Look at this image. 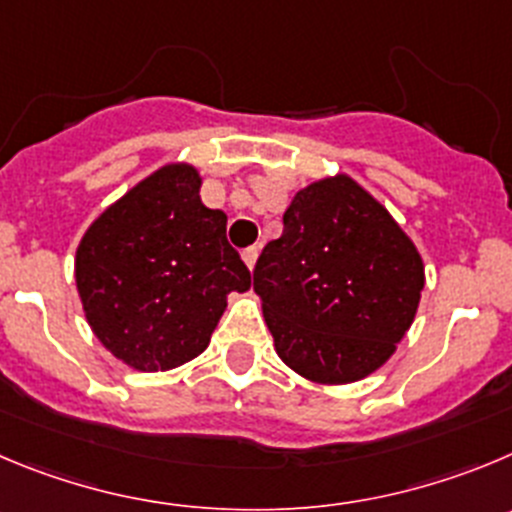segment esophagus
I'll return each mask as SVG.
<instances>
[{
    "label": "esophagus",
    "mask_w": 512,
    "mask_h": 512,
    "mask_svg": "<svg viewBox=\"0 0 512 512\" xmlns=\"http://www.w3.org/2000/svg\"><path fill=\"white\" fill-rule=\"evenodd\" d=\"M242 260H245V265L252 270L257 262V247H247V250H242Z\"/></svg>",
    "instance_id": "1"
}]
</instances>
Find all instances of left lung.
I'll use <instances>...</instances> for the list:
<instances>
[{
    "mask_svg": "<svg viewBox=\"0 0 512 512\" xmlns=\"http://www.w3.org/2000/svg\"><path fill=\"white\" fill-rule=\"evenodd\" d=\"M422 290L414 240L348 174L303 186L255 267L275 351L295 374L326 386L379 371L412 328Z\"/></svg>",
    "mask_w": 512,
    "mask_h": 512,
    "instance_id": "obj_1",
    "label": "left lung"
}]
</instances>
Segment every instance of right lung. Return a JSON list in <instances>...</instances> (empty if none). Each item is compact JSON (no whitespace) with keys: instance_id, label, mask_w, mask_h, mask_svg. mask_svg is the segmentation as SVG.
<instances>
[{"instance_id":"obj_1","label":"right lung","mask_w":512,"mask_h":512,"mask_svg":"<svg viewBox=\"0 0 512 512\" xmlns=\"http://www.w3.org/2000/svg\"><path fill=\"white\" fill-rule=\"evenodd\" d=\"M202 174L171 161L90 222L75 250L85 321L128 369L154 374L197 358L250 270L227 242V214L204 207Z\"/></svg>"}]
</instances>
